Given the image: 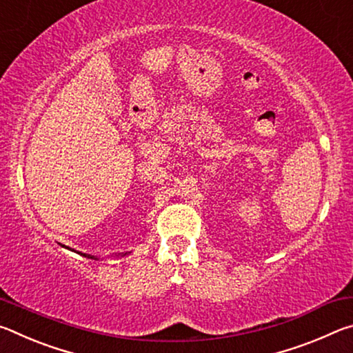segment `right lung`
Instances as JSON below:
<instances>
[{
  "instance_id": "add662e5",
  "label": "right lung",
  "mask_w": 353,
  "mask_h": 353,
  "mask_svg": "<svg viewBox=\"0 0 353 353\" xmlns=\"http://www.w3.org/2000/svg\"><path fill=\"white\" fill-rule=\"evenodd\" d=\"M81 254V252H79ZM81 255H83V256H88V259H93V260H98L97 256H92V255H87V254H81Z\"/></svg>"
}]
</instances>
